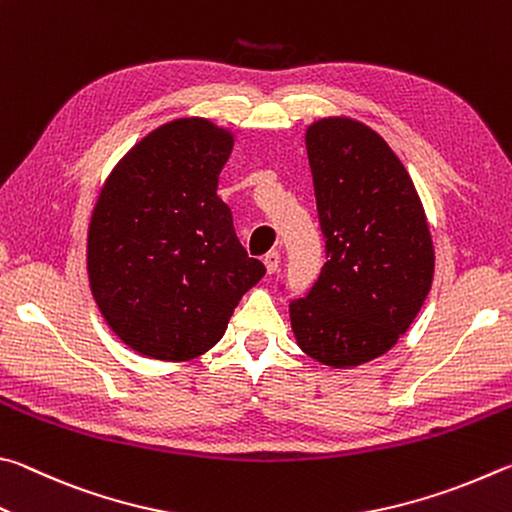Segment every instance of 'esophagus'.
<instances>
[{
    "label": "esophagus",
    "instance_id": "1",
    "mask_svg": "<svg viewBox=\"0 0 512 512\" xmlns=\"http://www.w3.org/2000/svg\"><path fill=\"white\" fill-rule=\"evenodd\" d=\"M263 263L267 267V274H274L281 265V254H279V251H267V254L263 256Z\"/></svg>",
    "mask_w": 512,
    "mask_h": 512
}]
</instances>
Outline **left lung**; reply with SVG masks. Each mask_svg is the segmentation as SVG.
<instances>
[{"label": "left lung", "instance_id": "left-lung-1", "mask_svg": "<svg viewBox=\"0 0 512 512\" xmlns=\"http://www.w3.org/2000/svg\"><path fill=\"white\" fill-rule=\"evenodd\" d=\"M306 148L326 263L290 321L303 353L346 369L398 342L432 288L434 245L407 168L378 132L337 116Z\"/></svg>", "mask_w": 512, "mask_h": 512}]
</instances>
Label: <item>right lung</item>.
I'll list each match as a JSON object with an SVG mask.
<instances>
[{"mask_svg":"<svg viewBox=\"0 0 512 512\" xmlns=\"http://www.w3.org/2000/svg\"><path fill=\"white\" fill-rule=\"evenodd\" d=\"M231 132L177 119L143 137L107 177L87 236L96 306L116 337L152 360L209 351L263 279L218 197Z\"/></svg>","mask_w":512,"mask_h":512,"instance_id":"right-lung-1","label":"right lung"}]
</instances>
